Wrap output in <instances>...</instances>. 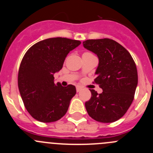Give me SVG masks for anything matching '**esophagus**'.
<instances>
[{
	"mask_svg": "<svg viewBox=\"0 0 153 153\" xmlns=\"http://www.w3.org/2000/svg\"><path fill=\"white\" fill-rule=\"evenodd\" d=\"M81 89H82V88H81L80 86H76V91H77V92H80V91L81 90Z\"/></svg>",
	"mask_w": 153,
	"mask_h": 153,
	"instance_id": "1",
	"label": "esophagus"
}]
</instances>
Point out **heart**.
<instances>
[{"mask_svg":"<svg viewBox=\"0 0 153 153\" xmlns=\"http://www.w3.org/2000/svg\"><path fill=\"white\" fill-rule=\"evenodd\" d=\"M85 53H88V52H85Z\"/></svg>","mask_w":153,"mask_h":153,"instance_id":"heart-1","label":"heart"}]
</instances>
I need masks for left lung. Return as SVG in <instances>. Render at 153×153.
<instances>
[{
    "label": "left lung",
    "instance_id": "obj_1",
    "mask_svg": "<svg viewBox=\"0 0 153 153\" xmlns=\"http://www.w3.org/2000/svg\"><path fill=\"white\" fill-rule=\"evenodd\" d=\"M85 49L98 56L99 63L94 80L101 94L89 89L92 97L85 103L89 116L102 123H112L124 116L132 104L138 85V72L129 52L109 38L86 40Z\"/></svg>",
    "mask_w": 153,
    "mask_h": 153
}]
</instances>
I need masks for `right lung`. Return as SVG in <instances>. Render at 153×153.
<instances>
[{"mask_svg":"<svg viewBox=\"0 0 153 153\" xmlns=\"http://www.w3.org/2000/svg\"><path fill=\"white\" fill-rule=\"evenodd\" d=\"M81 41L52 38L39 41L26 52L18 72V84L26 109L32 118L44 123L54 122L67 113L76 94L75 86L55 84L54 74L62 69L69 52Z\"/></svg>","mask_w":153,"mask_h":153,"instance_id":"obj_1","label":"right lung"}]
</instances>
